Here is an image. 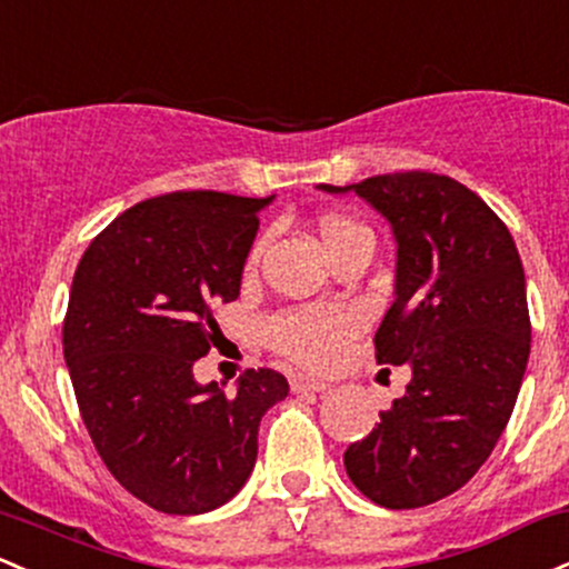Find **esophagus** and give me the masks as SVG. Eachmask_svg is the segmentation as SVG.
I'll list each match as a JSON object with an SVG mask.
<instances>
[{
	"instance_id": "1",
	"label": "esophagus",
	"mask_w": 569,
	"mask_h": 569,
	"mask_svg": "<svg viewBox=\"0 0 569 569\" xmlns=\"http://www.w3.org/2000/svg\"><path fill=\"white\" fill-rule=\"evenodd\" d=\"M327 389H329L327 380H316V378L291 380V391H295V395H321V391H327Z\"/></svg>"
}]
</instances>
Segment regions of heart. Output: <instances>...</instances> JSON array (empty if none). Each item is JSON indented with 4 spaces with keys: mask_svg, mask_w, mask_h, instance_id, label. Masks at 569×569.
<instances>
[{
    "mask_svg": "<svg viewBox=\"0 0 569 569\" xmlns=\"http://www.w3.org/2000/svg\"><path fill=\"white\" fill-rule=\"evenodd\" d=\"M361 234H370V229L361 227L353 218L332 216L323 218L321 223L327 251ZM356 323H359V318L353 310L346 308L283 310L264 323V340L274 353L289 359L291 365L308 367V370H327L342 356V348H346L348 337L353 335Z\"/></svg>",
    "mask_w": 569,
    "mask_h": 569,
    "instance_id": "1",
    "label": "heart"
}]
</instances>
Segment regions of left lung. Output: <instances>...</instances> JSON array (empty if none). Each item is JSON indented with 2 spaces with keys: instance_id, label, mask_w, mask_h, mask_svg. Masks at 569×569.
<instances>
[{
  "instance_id": "left-lung-1",
  "label": "left lung",
  "mask_w": 569,
  "mask_h": 569,
  "mask_svg": "<svg viewBox=\"0 0 569 569\" xmlns=\"http://www.w3.org/2000/svg\"><path fill=\"white\" fill-rule=\"evenodd\" d=\"M397 240L395 302L376 332L378 365H405V395L348 446L356 489L391 510L453 495L508 427L529 359L527 280L508 227L448 174H376L353 186Z\"/></svg>"
}]
</instances>
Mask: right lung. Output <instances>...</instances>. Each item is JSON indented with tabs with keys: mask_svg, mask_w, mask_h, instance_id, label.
Returning a JSON list of instances; mask_svg holds the SVG:
<instances>
[{
	"mask_svg": "<svg viewBox=\"0 0 569 569\" xmlns=\"http://www.w3.org/2000/svg\"><path fill=\"white\" fill-rule=\"evenodd\" d=\"M272 197L172 191L123 210L86 248L64 318L80 416L112 478L153 510L199 516L246 486L259 421L286 399L280 372L246 370L237 395L197 383L213 308L240 297Z\"/></svg>",
	"mask_w": 569,
	"mask_h": 569,
	"instance_id": "right-lung-1",
	"label": "right lung"
}]
</instances>
